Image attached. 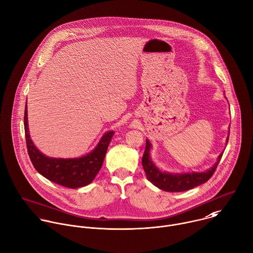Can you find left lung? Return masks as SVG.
Returning a JSON list of instances; mask_svg holds the SVG:
<instances>
[{"label":"left lung","instance_id":"left-lung-1","mask_svg":"<svg viewBox=\"0 0 253 253\" xmlns=\"http://www.w3.org/2000/svg\"><path fill=\"white\" fill-rule=\"evenodd\" d=\"M226 141H228V138ZM150 149L151 144L149 140H146V148L142 158L143 169L146 173L148 180L154 186L166 192H185L208 182L215 172L217 165L223 154L221 153L218 156L217 162L214 164L211 169L205 173H188L181 175H173L169 173H163L159 169H157L150 159Z\"/></svg>","mask_w":253,"mask_h":253}]
</instances>
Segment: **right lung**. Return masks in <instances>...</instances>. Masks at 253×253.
<instances>
[{"label":"right lung","instance_id":"1","mask_svg":"<svg viewBox=\"0 0 253 253\" xmlns=\"http://www.w3.org/2000/svg\"><path fill=\"white\" fill-rule=\"evenodd\" d=\"M28 109L25 108V136L28 154L36 170L47 180L69 189L90 184L100 171L107 148L114 134L105 133L97 147L88 155L76 159H53L45 157L34 145L28 128Z\"/></svg>","mask_w":253,"mask_h":253}]
</instances>
